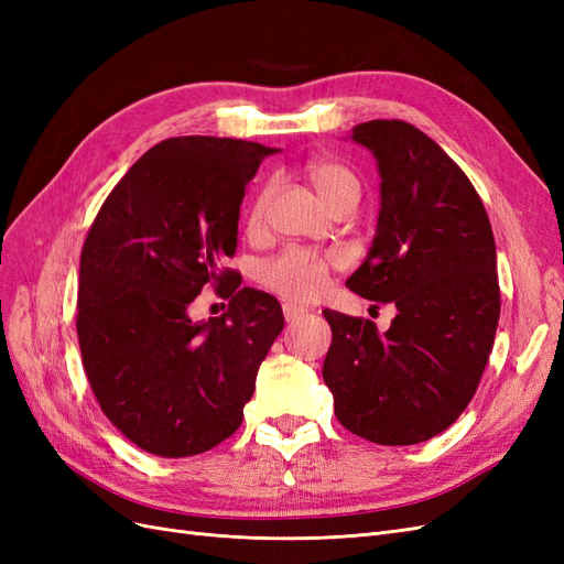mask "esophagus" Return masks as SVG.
<instances>
[{"label":"esophagus","instance_id":"obj_1","mask_svg":"<svg viewBox=\"0 0 564 564\" xmlns=\"http://www.w3.org/2000/svg\"><path fill=\"white\" fill-rule=\"evenodd\" d=\"M282 313H284V319H286V322H296V319H301L303 315H308V311L301 308V305H294V303H284V305H282Z\"/></svg>","mask_w":564,"mask_h":564}]
</instances>
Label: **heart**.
I'll list each match as a JSON object with an SVG mask.
<instances>
[{
	"label": "heart",
	"mask_w": 564,
	"mask_h": 564,
	"mask_svg": "<svg viewBox=\"0 0 564 564\" xmlns=\"http://www.w3.org/2000/svg\"><path fill=\"white\" fill-rule=\"evenodd\" d=\"M305 174H308L317 195L327 202L329 209L338 207V204H344L348 199L360 197V181H357L355 174L348 172L346 166H340L336 162L315 160L305 166ZM268 199H270V185H265L251 202L249 216H247V224L251 230L261 226ZM334 263H336L334 253L289 247L261 263L259 278L270 292H275L284 299L313 301L324 292V286H327L329 270L334 268Z\"/></svg>",
	"instance_id": "heart-1"
}]
</instances>
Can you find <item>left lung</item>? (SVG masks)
<instances>
[{
    "instance_id": "left-lung-1",
    "label": "left lung",
    "mask_w": 564,
    "mask_h": 564,
    "mask_svg": "<svg viewBox=\"0 0 564 564\" xmlns=\"http://www.w3.org/2000/svg\"><path fill=\"white\" fill-rule=\"evenodd\" d=\"M377 160L381 209L367 259L346 286L395 303L390 329L322 311L332 346L322 377L336 419L377 445H419L473 400L497 334V245L480 195L456 162L400 119L357 124Z\"/></svg>"
}]
</instances>
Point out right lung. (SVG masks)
<instances>
[{
    "instance_id": "add662e5",
    "label": "right lung",
    "mask_w": 564,
    "mask_h": 564,
    "mask_svg": "<svg viewBox=\"0 0 564 564\" xmlns=\"http://www.w3.org/2000/svg\"><path fill=\"white\" fill-rule=\"evenodd\" d=\"M275 152L216 135L166 139L115 185L84 242V371L106 416L150 454H202L240 429L284 327L275 296L224 270L245 187ZM209 283L231 296L229 313L193 323L186 305Z\"/></svg>"
}]
</instances>
